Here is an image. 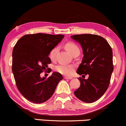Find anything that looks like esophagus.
Wrapping results in <instances>:
<instances>
[{
    "mask_svg": "<svg viewBox=\"0 0 126 126\" xmlns=\"http://www.w3.org/2000/svg\"><path fill=\"white\" fill-rule=\"evenodd\" d=\"M72 77H64V79H66V80H71L72 79Z\"/></svg>",
    "mask_w": 126,
    "mask_h": 126,
    "instance_id": "esophagus-1",
    "label": "esophagus"
}]
</instances>
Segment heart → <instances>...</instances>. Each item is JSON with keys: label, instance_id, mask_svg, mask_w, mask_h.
Segmentation results:
<instances>
[{"label": "heart", "instance_id": "1", "mask_svg": "<svg viewBox=\"0 0 126 126\" xmlns=\"http://www.w3.org/2000/svg\"><path fill=\"white\" fill-rule=\"evenodd\" d=\"M65 47L66 50L71 54H72L74 51L76 50L79 49L78 46L73 43H67L66 44ZM58 51H59V47H55L50 51L49 56L51 60H54L56 57V55L57 54ZM74 69H75V66L72 64H60L55 66L54 67V70L56 72L62 74V75H66V76H70L73 73Z\"/></svg>", "mask_w": 126, "mask_h": 126}]
</instances>
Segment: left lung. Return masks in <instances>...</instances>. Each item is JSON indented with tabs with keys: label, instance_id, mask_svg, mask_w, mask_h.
<instances>
[{
	"label": "left lung",
	"instance_id": "left-lung-1",
	"mask_svg": "<svg viewBox=\"0 0 126 126\" xmlns=\"http://www.w3.org/2000/svg\"><path fill=\"white\" fill-rule=\"evenodd\" d=\"M71 37L81 45L84 55L77 73L89 75L87 79L79 78L80 86L74 94L84 103H93L103 96L109 86L113 70L112 48L100 35L77 34Z\"/></svg>",
	"mask_w": 126,
	"mask_h": 126
}]
</instances>
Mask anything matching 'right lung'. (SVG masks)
Instances as JSON below:
<instances>
[{
  "mask_svg": "<svg viewBox=\"0 0 126 126\" xmlns=\"http://www.w3.org/2000/svg\"><path fill=\"white\" fill-rule=\"evenodd\" d=\"M63 38L64 35L62 34H27L14 46L12 71L17 87L26 100L36 104L46 101L63 79L59 72H53L47 79L40 77V74L51 63L50 51Z\"/></svg>",
  "mask_w": 126,
  "mask_h": 126,
  "instance_id": "obj_1",
  "label": "right lung"
}]
</instances>
